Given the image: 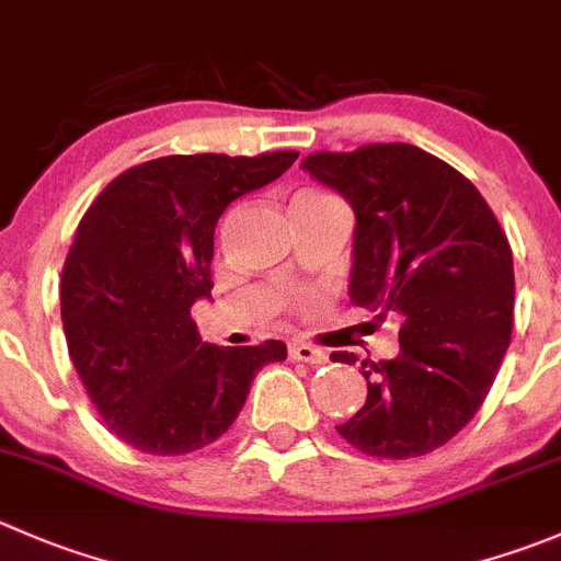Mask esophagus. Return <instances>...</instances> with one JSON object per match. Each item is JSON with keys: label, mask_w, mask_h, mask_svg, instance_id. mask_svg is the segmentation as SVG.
Listing matches in <instances>:
<instances>
[{"label": "esophagus", "mask_w": 561, "mask_h": 561, "mask_svg": "<svg viewBox=\"0 0 561 561\" xmlns=\"http://www.w3.org/2000/svg\"><path fill=\"white\" fill-rule=\"evenodd\" d=\"M290 358H296V362H307V364L329 362V356H325V353L320 351V347L304 345V342H293V345H290Z\"/></svg>", "instance_id": "esophagus-1"}]
</instances>
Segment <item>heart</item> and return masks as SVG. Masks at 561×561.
I'll use <instances>...</instances> for the list:
<instances>
[{
	"label": "heart",
	"instance_id": "obj_1",
	"mask_svg": "<svg viewBox=\"0 0 561 561\" xmlns=\"http://www.w3.org/2000/svg\"><path fill=\"white\" fill-rule=\"evenodd\" d=\"M301 197H312V194H301Z\"/></svg>",
	"mask_w": 561,
	"mask_h": 561
}]
</instances>
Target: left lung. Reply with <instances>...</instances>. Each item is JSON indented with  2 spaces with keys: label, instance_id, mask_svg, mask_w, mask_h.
<instances>
[{
  "label": "left lung",
  "instance_id": "1",
  "mask_svg": "<svg viewBox=\"0 0 561 561\" xmlns=\"http://www.w3.org/2000/svg\"><path fill=\"white\" fill-rule=\"evenodd\" d=\"M301 170L356 216L351 301L400 329L394 358L362 362L367 402L336 431L373 458L433 453L480 411L510 347L507 238L474 183L413 145L314 153Z\"/></svg>",
  "mask_w": 561,
  "mask_h": 561
}]
</instances>
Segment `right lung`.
Instances as JSON below:
<instances>
[{"label":"right lung","mask_w":561,"mask_h":561,"mask_svg":"<svg viewBox=\"0 0 561 561\" xmlns=\"http://www.w3.org/2000/svg\"><path fill=\"white\" fill-rule=\"evenodd\" d=\"M298 153L164 156L114 178L76 230L59 304L70 362L101 419L150 455L208 447L236 422L285 342L219 347L192 307L210 298L219 216Z\"/></svg>","instance_id":"obj_1"}]
</instances>
